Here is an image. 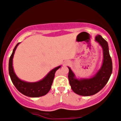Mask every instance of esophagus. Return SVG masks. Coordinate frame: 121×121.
Returning <instances> with one entry per match:
<instances>
[{"mask_svg": "<svg viewBox=\"0 0 121 121\" xmlns=\"http://www.w3.org/2000/svg\"><path fill=\"white\" fill-rule=\"evenodd\" d=\"M69 62H67V63H65V64H69Z\"/></svg>", "mask_w": 121, "mask_h": 121, "instance_id": "1", "label": "esophagus"}]
</instances>
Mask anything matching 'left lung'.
I'll list each match as a JSON object with an SVG mask.
<instances>
[{"instance_id":"left-lung-1","label":"left lung","mask_w":121,"mask_h":121,"mask_svg":"<svg viewBox=\"0 0 121 121\" xmlns=\"http://www.w3.org/2000/svg\"><path fill=\"white\" fill-rule=\"evenodd\" d=\"M95 41L102 48L103 61L100 69L90 78H77L70 67L69 69V83L75 93L83 96H92L99 92L108 82L112 72V62L109 51L107 41L100 35H97Z\"/></svg>"}]
</instances>
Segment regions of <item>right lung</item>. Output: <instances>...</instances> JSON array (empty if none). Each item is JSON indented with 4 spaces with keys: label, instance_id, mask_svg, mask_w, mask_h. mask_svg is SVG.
Instances as JSON below:
<instances>
[{
    "label": "right lung",
    "instance_id": "obj_1",
    "mask_svg": "<svg viewBox=\"0 0 121 121\" xmlns=\"http://www.w3.org/2000/svg\"><path fill=\"white\" fill-rule=\"evenodd\" d=\"M20 43H17L14 48L9 61V73L13 84L19 92L24 95L31 98H37L45 95L48 93L54 78L55 73L61 65L51 70L43 79L36 82H28L20 79L14 71L13 67V58L16 48Z\"/></svg>",
    "mask_w": 121,
    "mask_h": 121
}]
</instances>
